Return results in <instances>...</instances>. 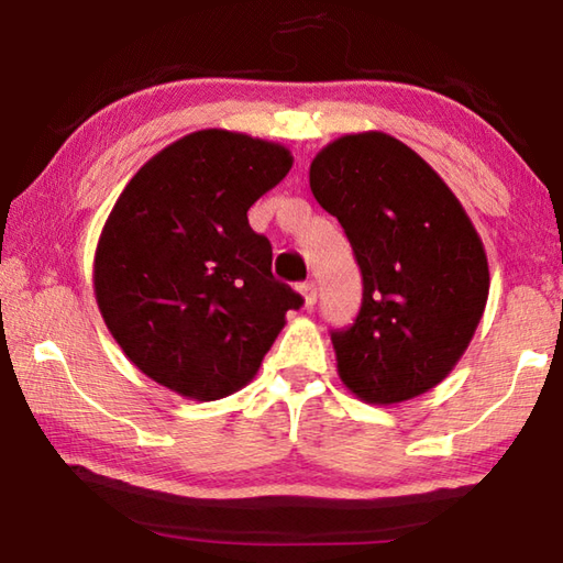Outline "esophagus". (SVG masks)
<instances>
[{
  "mask_svg": "<svg viewBox=\"0 0 563 563\" xmlns=\"http://www.w3.org/2000/svg\"><path fill=\"white\" fill-rule=\"evenodd\" d=\"M300 295H302V305H305V308H312V305H316V300H318L316 283H302V285H300Z\"/></svg>",
  "mask_w": 563,
  "mask_h": 563,
  "instance_id": "obj_1",
  "label": "esophagus"
}]
</instances>
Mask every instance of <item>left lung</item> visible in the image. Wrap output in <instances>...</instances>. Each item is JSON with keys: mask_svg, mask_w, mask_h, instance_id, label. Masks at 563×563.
Segmentation results:
<instances>
[{"mask_svg": "<svg viewBox=\"0 0 563 563\" xmlns=\"http://www.w3.org/2000/svg\"><path fill=\"white\" fill-rule=\"evenodd\" d=\"M310 190L335 216L362 273V308L332 332L350 393L395 405L452 373L489 295L482 238L440 174L383 131L347 133L310 164Z\"/></svg>", "mask_w": 563, "mask_h": 563, "instance_id": "obj_1", "label": "left lung"}]
</instances>
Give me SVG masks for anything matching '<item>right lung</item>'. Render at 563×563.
Instances as JSON below:
<instances>
[{"mask_svg":"<svg viewBox=\"0 0 563 563\" xmlns=\"http://www.w3.org/2000/svg\"><path fill=\"white\" fill-rule=\"evenodd\" d=\"M275 141L203 129L146 161L121 190L93 255L113 340L154 383L211 402L238 393L302 298L273 278L247 208L288 176Z\"/></svg>","mask_w":563,"mask_h":563,"instance_id":"1","label":"right lung"}]
</instances>
